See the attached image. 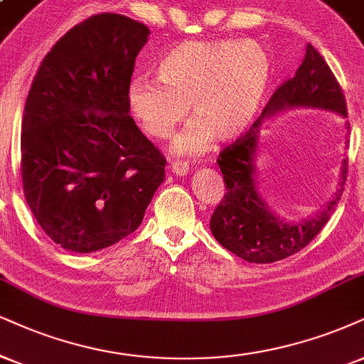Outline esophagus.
Masks as SVG:
<instances>
[{"mask_svg": "<svg viewBox=\"0 0 364 364\" xmlns=\"http://www.w3.org/2000/svg\"><path fill=\"white\" fill-rule=\"evenodd\" d=\"M172 173L177 177H183V175L189 173V165L183 164V161H175L172 164Z\"/></svg>", "mask_w": 364, "mask_h": 364, "instance_id": "obj_1", "label": "esophagus"}]
</instances>
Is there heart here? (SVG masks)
<instances>
[{"instance_id": "obj_1", "label": "heart", "mask_w": 364, "mask_h": 364, "mask_svg": "<svg viewBox=\"0 0 364 364\" xmlns=\"http://www.w3.org/2000/svg\"><path fill=\"white\" fill-rule=\"evenodd\" d=\"M160 82L133 77L128 113L146 136L167 138L187 113L196 116L172 146L175 155H199L214 136L230 141L246 132L267 97L272 64L251 40H187L155 65Z\"/></svg>"}]
</instances>
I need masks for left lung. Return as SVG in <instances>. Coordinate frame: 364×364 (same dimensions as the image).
Segmentation results:
<instances>
[{
  "label": "left lung",
  "mask_w": 364,
  "mask_h": 364,
  "mask_svg": "<svg viewBox=\"0 0 364 364\" xmlns=\"http://www.w3.org/2000/svg\"><path fill=\"white\" fill-rule=\"evenodd\" d=\"M289 109H321L346 118V100L333 70L311 43L294 77L277 89L250 132L219 154L226 194L210 218V232L224 248L250 263L289 258L311 243L333 216L344 191L348 159L341 164L338 189L329 203L300 221H287L267 203L258 182L259 132L264 121ZM349 133V124L346 123ZM349 145L346 134V148Z\"/></svg>",
  "instance_id": "obj_1"
}]
</instances>
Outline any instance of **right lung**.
Segmentation results:
<instances>
[{"instance_id":"1","label":"right lung","mask_w":364,"mask_h":364,"mask_svg":"<svg viewBox=\"0 0 364 364\" xmlns=\"http://www.w3.org/2000/svg\"><path fill=\"white\" fill-rule=\"evenodd\" d=\"M150 30L102 13L43 58L21 121L26 203L53 243L92 253L136 230L165 159L128 113L127 87Z\"/></svg>"}]
</instances>
